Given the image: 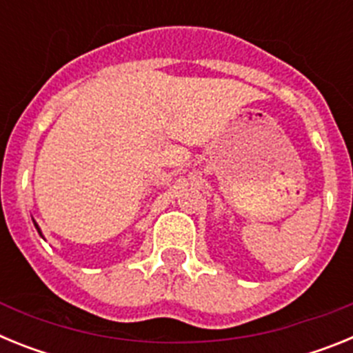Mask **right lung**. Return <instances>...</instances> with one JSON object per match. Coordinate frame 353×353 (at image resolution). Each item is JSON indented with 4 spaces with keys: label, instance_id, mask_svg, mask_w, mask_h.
Returning a JSON list of instances; mask_svg holds the SVG:
<instances>
[{
    "label": "right lung",
    "instance_id": "right-lung-1",
    "mask_svg": "<svg viewBox=\"0 0 353 353\" xmlns=\"http://www.w3.org/2000/svg\"><path fill=\"white\" fill-rule=\"evenodd\" d=\"M31 219H33V217H31ZM33 224H35V228H37V232H39V235L42 236V239H43V235H42V230H40V226H39V224H37V221H35V219H33Z\"/></svg>",
    "mask_w": 353,
    "mask_h": 353
}]
</instances>
